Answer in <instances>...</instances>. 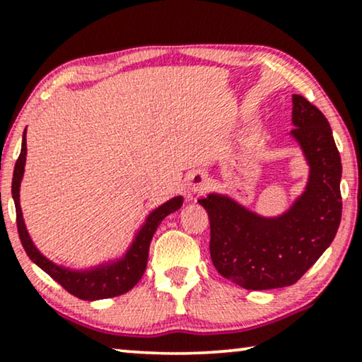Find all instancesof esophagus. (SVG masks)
I'll use <instances>...</instances> for the list:
<instances>
[{"instance_id": "1", "label": "esophagus", "mask_w": 362, "mask_h": 362, "mask_svg": "<svg viewBox=\"0 0 362 362\" xmlns=\"http://www.w3.org/2000/svg\"><path fill=\"white\" fill-rule=\"evenodd\" d=\"M207 187V180H206V175L204 173L197 171V173H192V175L187 177V189L189 192H202Z\"/></svg>"}]
</instances>
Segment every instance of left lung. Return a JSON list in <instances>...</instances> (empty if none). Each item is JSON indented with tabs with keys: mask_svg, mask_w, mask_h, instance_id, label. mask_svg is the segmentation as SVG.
<instances>
[{
	"mask_svg": "<svg viewBox=\"0 0 362 362\" xmlns=\"http://www.w3.org/2000/svg\"><path fill=\"white\" fill-rule=\"evenodd\" d=\"M295 128L310 165L303 194L280 217L257 216L227 196L199 199L211 224V259L224 279L247 290L293 285L328 249L341 222V156L320 108L293 95Z\"/></svg>",
	"mask_w": 362,
	"mask_h": 362,
	"instance_id": "obj_1",
	"label": "left lung"
}]
</instances>
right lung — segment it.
Listing matches in <instances>:
<instances>
[{
	"instance_id": "obj_1",
	"label": "right lung",
	"mask_w": 362,
	"mask_h": 362,
	"mask_svg": "<svg viewBox=\"0 0 362 362\" xmlns=\"http://www.w3.org/2000/svg\"><path fill=\"white\" fill-rule=\"evenodd\" d=\"M26 151V130H24L21 153H19L16 165H14L11 194L14 199V206H16L18 234L29 259H31L37 267H41L47 275H51L59 285H62L64 290H67L69 293L77 296V298L81 300L92 301L112 298V296H118L130 291L133 286L140 281L146 270L148 250H150V242L153 239V234H155L158 226L161 224V221L165 219L168 214L180 209L182 206V197H173V199L165 202V204L160 206L148 216L146 222L143 224L140 232H138V235L135 237V240H133L132 247L128 249L122 260L83 272L66 269V267L52 264L51 260H47L46 257L36 249V245L33 244L31 237L28 234L26 226H24L21 206H19V186H21V180L24 175Z\"/></svg>"
}]
</instances>
